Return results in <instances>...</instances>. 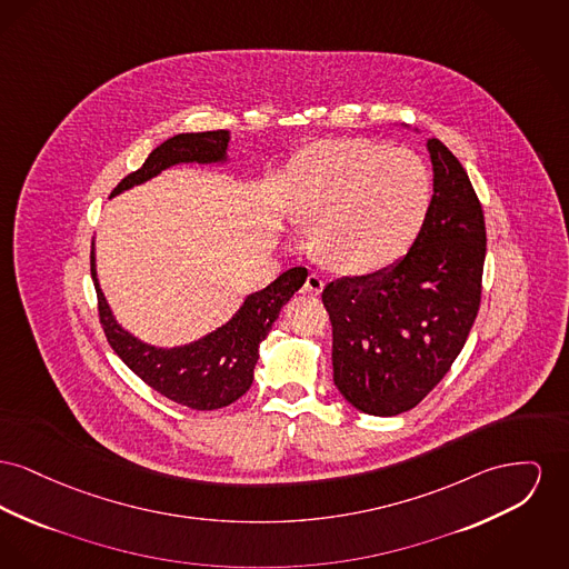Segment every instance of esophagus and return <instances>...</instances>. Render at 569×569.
<instances>
[{
    "label": "esophagus",
    "mask_w": 569,
    "mask_h": 569,
    "mask_svg": "<svg viewBox=\"0 0 569 569\" xmlns=\"http://www.w3.org/2000/svg\"><path fill=\"white\" fill-rule=\"evenodd\" d=\"M322 290H325V279H322L320 274L311 272V274L307 277V281H305V292H309V295H320Z\"/></svg>",
    "instance_id": "1"
}]
</instances>
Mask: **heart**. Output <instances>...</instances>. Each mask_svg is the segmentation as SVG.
Here are the masks:
<instances>
[{
	"label": "heart",
	"mask_w": 569,
	"mask_h": 569,
	"mask_svg": "<svg viewBox=\"0 0 569 569\" xmlns=\"http://www.w3.org/2000/svg\"><path fill=\"white\" fill-rule=\"evenodd\" d=\"M432 173L408 148L335 139L307 148L292 193V219L313 230L316 256L337 272L368 277L396 267L421 234Z\"/></svg>",
	"instance_id": "1"
}]
</instances>
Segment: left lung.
Listing matches in <instances>:
<instances>
[{"label": "left lung", "mask_w": 569, "mask_h": 569, "mask_svg": "<svg viewBox=\"0 0 569 569\" xmlns=\"http://www.w3.org/2000/svg\"><path fill=\"white\" fill-rule=\"evenodd\" d=\"M428 152L435 196L412 249L396 267L341 277L322 292L335 387L373 417L406 412L435 389L465 348L481 301V203L442 141L428 139Z\"/></svg>", "instance_id": "8db88e82"}]
</instances>
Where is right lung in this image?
<instances>
[{"label": "right lung", "instance_id": "right-lung-1", "mask_svg": "<svg viewBox=\"0 0 569 569\" xmlns=\"http://www.w3.org/2000/svg\"><path fill=\"white\" fill-rule=\"evenodd\" d=\"M228 150L230 131L173 134L154 148L146 163L129 173L111 196L143 184L173 166H226L230 163ZM90 262L99 295L101 325L109 346L146 385L168 400L193 410L226 408L249 391L253 369L260 359V343L270 333L281 307L295 297L307 279V268H290L267 288L249 295L234 316L219 329L184 346L161 348L141 341L116 320L99 283L94 242Z\"/></svg>", "mask_w": 569, "mask_h": 569}]
</instances>
